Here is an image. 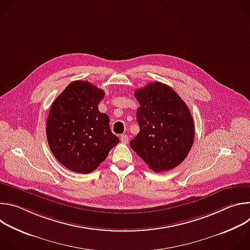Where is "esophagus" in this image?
<instances>
[{"instance_id": "34e87169", "label": "esophagus", "mask_w": 250, "mask_h": 250, "mask_svg": "<svg viewBox=\"0 0 250 250\" xmlns=\"http://www.w3.org/2000/svg\"><path fill=\"white\" fill-rule=\"evenodd\" d=\"M121 141L123 142V144H127L128 142V136L126 135V134H123V135H121Z\"/></svg>"}]
</instances>
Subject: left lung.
<instances>
[{
    "label": "left lung",
    "mask_w": 250,
    "mask_h": 250,
    "mask_svg": "<svg viewBox=\"0 0 250 250\" xmlns=\"http://www.w3.org/2000/svg\"><path fill=\"white\" fill-rule=\"evenodd\" d=\"M139 132L129 146L154 172L169 171L187 157L193 146L194 122L187 104L172 88L148 83L135 90Z\"/></svg>",
    "instance_id": "8db88e82"
}]
</instances>
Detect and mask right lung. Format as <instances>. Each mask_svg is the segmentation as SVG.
I'll return each instance as SVG.
<instances>
[{"mask_svg": "<svg viewBox=\"0 0 250 250\" xmlns=\"http://www.w3.org/2000/svg\"><path fill=\"white\" fill-rule=\"evenodd\" d=\"M102 89L74 81L55 99L46 122L48 146L67 169L81 174L94 171L120 139L110 128V118L99 111Z\"/></svg>", "mask_w": 250, "mask_h": 250, "instance_id": "1", "label": "right lung"}]
</instances>
